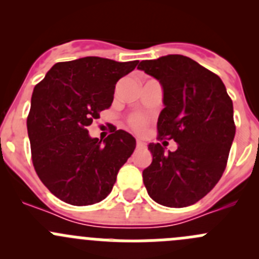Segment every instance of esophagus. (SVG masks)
Segmentation results:
<instances>
[{
  "instance_id": "esophagus-1",
  "label": "esophagus",
  "mask_w": 259,
  "mask_h": 259,
  "mask_svg": "<svg viewBox=\"0 0 259 259\" xmlns=\"http://www.w3.org/2000/svg\"><path fill=\"white\" fill-rule=\"evenodd\" d=\"M137 146H138V148H145V143L143 142V140L138 139L137 140Z\"/></svg>"
}]
</instances>
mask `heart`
Instances as JSON below:
<instances>
[{
	"label": "heart",
	"mask_w": 259,
	"mask_h": 259,
	"mask_svg": "<svg viewBox=\"0 0 259 259\" xmlns=\"http://www.w3.org/2000/svg\"><path fill=\"white\" fill-rule=\"evenodd\" d=\"M130 122H132V125H133V127H134V129L143 130V129H144V126H145L146 120H145V117L140 116V115H137V116L132 117Z\"/></svg>",
	"instance_id": "heart-1"
}]
</instances>
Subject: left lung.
<instances>
[{
	"mask_svg": "<svg viewBox=\"0 0 259 259\" xmlns=\"http://www.w3.org/2000/svg\"><path fill=\"white\" fill-rule=\"evenodd\" d=\"M138 69L161 85L158 132L178 144L168 153L164 143L148 145L153 161L143 170V182L149 197L170 208L194 204L226 169L236 135L233 103L221 77L183 55L145 60Z\"/></svg>",
	"mask_w": 259,
	"mask_h": 259,
	"instance_id": "8db88e82",
	"label": "left lung"
}]
</instances>
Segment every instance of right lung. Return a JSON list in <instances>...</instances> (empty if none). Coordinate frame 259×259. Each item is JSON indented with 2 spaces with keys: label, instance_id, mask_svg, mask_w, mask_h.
<instances>
[{
  "label": "right lung",
  "instance_id": "add662e5",
  "mask_svg": "<svg viewBox=\"0 0 259 259\" xmlns=\"http://www.w3.org/2000/svg\"><path fill=\"white\" fill-rule=\"evenodd\" d=\"M139 61L88 56L57 62L35 86L27 117L32 163L55 197L72 205L101 202L134 151V137L111 130L104 142L86 127L110 108L115 85Z\"/></svg>",
  "mask_w": 259,
  "mask_h": 259
}]
</instances>
